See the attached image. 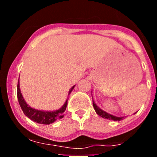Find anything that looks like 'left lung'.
I'll return each mask as SVG.
<instances>
[{
	"instance_id": "8db88e82",
	"label": "left lung",
	"mask_w": 157,
	"mask_h": 157,
	"mask_svg": "<svg viewBox=\"0 0 157 157\" xmlns=\"http://www.w3.org/2000/svg\"><path fill=\"white\" fill-rule=\"evenodd\" d=\"M93 105H94V108L95 109L96 113L98 115H99L100 116H101L102 118H105V119H108V120H114V121H120V120H123V117H117V116H112V115L109 114L108 112H105L104 110L101 109L98 106H97L95 103H94V101H93Z\"/></svg>"
}]
</instances>
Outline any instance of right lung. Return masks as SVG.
Here are the masks:
<instances>
[{"mask_svg": "<svg viewBox=\"0 0 157 157\" xmlns=\"http://www.w3.org/2000/svg\"><path fill=\"white\" fill-rule=\"evenodd\" d=\"M75 86L72 87L69 91V94L72 91V90L74 89ZM17 98L20 107H21L22 110H23V113H24L29 119H30L33 121L36 122L37 123H41V124H50V123H54L56 120L62 119L63 117V112H65L67 105V100L64 103V105L60 108L59 109L53 112H45V111H40L34 109L33 108H30L26 101L23 99V96H22L21 91L19 89V84L18 82L17 85Z\"/></svg>", "mask_w": 157, "mask_h": 157, "instance_id": "add662e5", "label": "right lung"}]
</instances>
